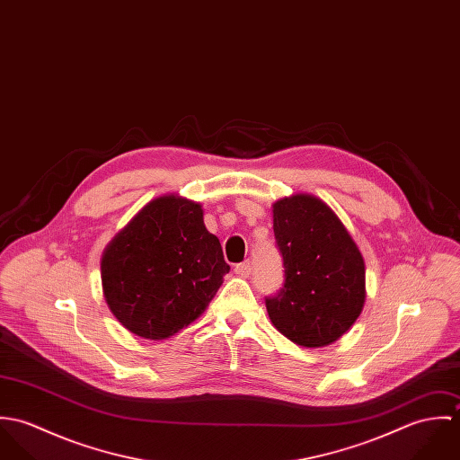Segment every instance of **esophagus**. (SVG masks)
Instances as JSON below:
<instances>
[{
    "mask_svg": "<svg viewBox=\"0 0 460 460\" xmlns=\"http://www.w3.org/2000/svg\"><path fill=\"white\" fill-rule=\"evenodd\" d=\"M235 274L241 276V278H250V274H252V265L248 262L237 263V265H235Z\"/></svg>",
    "mask_w": 460,
    "mask_h": 460,
    "instance_id": "esophagus-1",
    "label": "esophagus"
}]
</instances>
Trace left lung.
<instances>
[{
	"mask_svg": "<svg viewBox=\"0 0 460 460\" xmlns=\"http://www.w3.org/2000/svg\"><path fill=\"white\" fill-rule=\"evenodd\" d=\"M272 228L283 257L285 283L265 297L270 323L303 347H324L359 317L365 262L343 223L312 195L272 205Z\"/></svg>",
	"mask_w": 460,
	"mask_h": 460,
	"instance_id": "8db88e82",
	"label": "left lung"
}]
</instances>
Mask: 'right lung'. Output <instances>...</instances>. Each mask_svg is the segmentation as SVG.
<instances>
[{"instance_id":"obj_1","label":"right lung","mask_w":460,"mask_h":460,"mask_svg":"<svg viewBox=\"0 0 460 460\" xmlns=\"http://www.w3.org/2000/svg\"><path fill=\"white\" fill-rule=\"evenodd\" d=\"M230 265L197 201L166 195L145 205L104 250V299L119 323L164 340L205 312Z\"/></svg>"}]
</instances>
